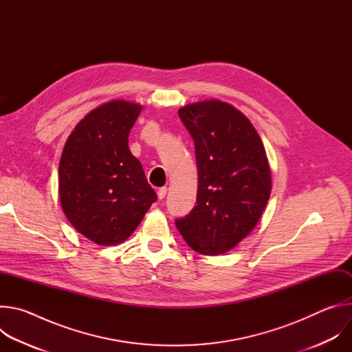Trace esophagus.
Here are the masks:
<instances>
[{
	"instance_id": "34e87169",
	"label": "esophagus",
	"mask_w": 352,
	"mask_h": 352,
	"mask_svg": "<svg viewBox=\"0 0 352 352\" xmlns=\"http://www.w3.org/2000/svg\"><path fill=\"white\" fill-rule=\"evenodd\" d=\"M167 188L166 186H163V188H160L159 190H157V196H159V199H164L166 197V195H167Z\"/></svg>"
}]
</instances>
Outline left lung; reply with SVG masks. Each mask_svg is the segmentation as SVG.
<instances>
[{
  "instance_id": "left-lung-1",
  "label": "left lung",
  "mask_w": 352,
  "mask_h": 352,
  "mask_svg": "<svg viewBox=\"0 0 352 352\" xmlns=\"http://www.w3.org/2000/svg\"><path fill=\"white\" fill-rule=\"evenodd\" d=\"M195 142L197 195L192 212L175 221L196 252H228L259 223L272 193V171L255 126L234 106L204 100L178 110Z\"/></svg>"
}]
</instances>
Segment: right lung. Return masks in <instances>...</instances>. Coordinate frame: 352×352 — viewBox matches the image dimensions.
I'll list each match as a JSON object with an SVG mask.
<instances>
[{
    "instance_id": "add662e5",
    "label": "right lung",
    "mask_w": 352,
    "mask_h": 352,
    "mask_svg": "<svg viewBox=\"0 0 352 352\" xmlns=\"http://www.w3.org/2000/svg\"><path fill=\"white\" fill-rule=\"evenodd\" d=\"M140 111V104L125 100L98 106L76 124L63 150L61 208L74 228L97 245L124 242L157 199L128 147Z\"/></svg>"
}]
</instances>
